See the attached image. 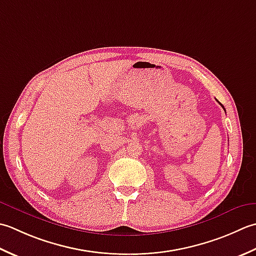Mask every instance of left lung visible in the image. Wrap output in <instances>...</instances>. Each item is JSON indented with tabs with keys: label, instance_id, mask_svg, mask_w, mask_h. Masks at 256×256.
I'll return each instance as SVG.
<instances>
[{
	"label": "left lung",
	"instance_id": "obj_1",
	"mask_svg": "<svg viewBox=\"0 0 256 256\" xmlns=\"http://www.w3.org/2000/svg\"><path fill=\"white\" fill-rule=\"evenodd\" d=\"M218 104H220V105H221V106H222V108H223V109H224V107H223V105H222V104H221V102H218ZM224 110H226V109H224Z\"/></svg>",
	"mask_w": 256,
	"mask_h": 256
}]
</instances>
